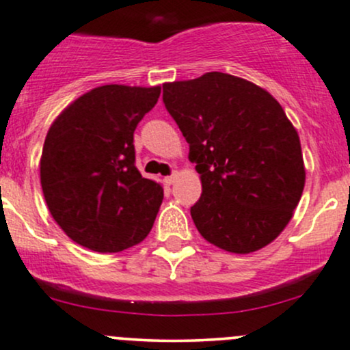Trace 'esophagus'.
<instances>
[{
  "label": "esophagus",
  "instance_id": "esophagus-1",
  "mask_svg": "<svg viewBox=\"0 0 350 350\" xmlns=\"http://www.w3.org/2000/svg\"><path fill=\"white\" fill-rule=\"evenodd\" d=\"M176 178H178V172L174 171V172H172L171 176H165V178H164V183H165V185H167V186H171L172 183L176 181Z\"/></svg>",
  "mask_w": 350,
  "mask_h": 350
}]
</instances>
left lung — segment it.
<instances>
[{"label":"left lung","instance_id":"left-lung-1","mask_svg":"<svg viewBox=\"0 0 350 350\" xmlns=\"http://www.w3.org/2000/svg\"><path fill=\"white\" fill-rule=\"evenodd\" d=\"M162 101L201 174L203 189L191 206L198 232L235 254L273 242L305 186L299 137L281 105L225 72L164 84Z\"/></svg>","mask_w":350,"mask_h":350}]
</instances>
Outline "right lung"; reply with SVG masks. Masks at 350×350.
<instances>
[{
  "label": "right lung",
  "instance_id": "right-lung-1",
  "mask_svg": "<svg viewBox=\"0 0 350 350\" xmlns=\"http://www.w3.org/2000/svg\"><path fill=\"white\" fill-rule=\"evenodd\" d=\"M161 88L107 84L77 98L49 130L40 159L45 201L79 245L120 252L147 237L164 198L135 165L133 132Z\"/></svg>",
  "mask_w": 350,
  "mask_h": 350
}]
</instances>
